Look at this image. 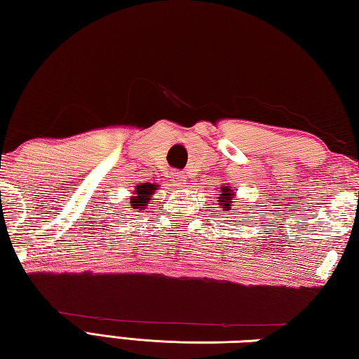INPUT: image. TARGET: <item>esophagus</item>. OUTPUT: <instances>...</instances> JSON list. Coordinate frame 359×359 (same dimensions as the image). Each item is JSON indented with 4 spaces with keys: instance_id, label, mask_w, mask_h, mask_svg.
Listing matches in <instances>:
<instances>
[{
    "instance_id": "34e87169",
    "label": "esophagus",
    "mask_w": 359,
    "mask_h": 359,
    "mask_svg": "<svg viewBox=\"0 0 359 359\" xmlns=\"http://www.w3.org/2000/svg\"><path fill=\"white\" fill-rule=\"evenodd\" d=\"M185 174L184 172H180V171H177V172H172V177H171V184L174 185V187H182L185 184Z\"/></svg>"
}]
</instances>
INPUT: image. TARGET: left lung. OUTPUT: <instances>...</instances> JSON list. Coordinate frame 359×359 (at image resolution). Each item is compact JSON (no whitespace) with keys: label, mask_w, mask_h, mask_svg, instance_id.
<instances>
[{"label":"left lung","mask_w":359,"mask_h":359,"mask_svg":"<svg viewBox=\"0 0 359 359\" xmlns=\"http://www.w3.org/2000/svg\"><path fill=\"white\" fill-rule=\"evenodd\" d=\"M234 198H236V193H234V190H231L229 185H224L220 188V191H218L217 203L222 208L223 214H226L228 210H231V205H233V203H238Z\"/></svg>","instance_id":"obj_1"}]
</instances>
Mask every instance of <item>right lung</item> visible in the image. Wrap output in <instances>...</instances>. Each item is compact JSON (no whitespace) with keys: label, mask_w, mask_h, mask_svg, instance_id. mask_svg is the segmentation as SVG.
<instances>
[{"label":"right lung","mask_w":359,"mask_h":359,"mask_svg":"<svg viewBox=\"0 0 359 359\" xmlns=\"http://www.w3.org/2000/svg\"><path fill=\"white\" fill-rule=\"evenodd\" d=\"M150 193H151V188L147 185H137L135 193H133V196L130 198L131 201V208L133 209H137V210H142L145 209V205L149 204L150 201Z\"/></svg>","instance_id":"obj_1"}]
</instances>
